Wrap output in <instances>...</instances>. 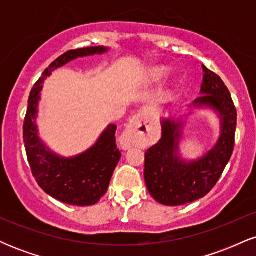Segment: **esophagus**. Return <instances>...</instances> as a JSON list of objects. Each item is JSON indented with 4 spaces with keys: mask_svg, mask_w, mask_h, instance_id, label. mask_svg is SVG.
Masks as SVG:
<instances>
[{
    "mask_svg": "<svg viewBox=\"0 0 256 256\" xmlns=\"http://www.w3.org/2000/svg\"><path fill=\"white\" fill-rule=\"evenodd\" d=\"M143 125V116L142 114H138V116H134V118L130 119V122H128L126 125L125 131H124V137L122 140H125L126 143H132L134 140H136V138H138L140 134H146V128L148 126H143V131H140V126Z\"/></svg>",
    "mask_w": 256,
    "mask_h": 256,
    "instance_id": "obj_1",
    "label": "esophagus"
}]
</instances>
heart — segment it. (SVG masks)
Returning a JSON list of instances; mask_svg holds the SVG:
<instances>
[{
    "label": "heart",
    "mask_w": 256,
    "mask_h": 256,
    "mask_svg": "<svg viewBox=\"0 0 256 256\" xmlns=\"http://www.w3.org/2000/svg\"><path fill=\"white\" fill-rule=\"evenodd\" d=\"M168 68H166V67H158V68H155L152 70V71L149 73V77H148V80H146V83L149 85H155L158 84V82L162 80L164 78H166L167 76H168Z\"/></svg>",
    "instance_id": "heart-1"
}]
</instances>
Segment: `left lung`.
I'll use <instances>...</instances> for the list:
<instances>
[{
  "label": "left lung",
  "instance_id": "obj_1",
  "mask_svg": "<svg viewBox=\"0 0 256 256\" xmlns=\"http://www.w3.org/2000/svg\"><path fill=\"white\" fill-rule=\"evenodd\" d=\"M202 70L201 96L179 118H161L162 137L146 152V185L161 204H186L207 195L219 180L234 152L237 112L230 91L219 76L204 64ZM195 109H210L218 116L220 137L202 157L186 160L178 152V143L187 116Z\"/></svg>",
  "mask_w": 256,
  "mask_h": 256
}]
</instances>
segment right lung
Returning a JSON list of instances; mask_svg holds the SVG:
<instances>
[{"label": "right lung", "instance_id": "obj_1", "mask_svg": "<svg viewBox=\"0 0 256 256\" xmlns=\"http://www.w3.org/2000/svg\"><path fill=\"white\" fill-rule=\"evenodd\" d=\"M108 50V46H100L64 52L43 72L28 98L24 122V143L32 174L48 195L67 204L92 206L107 192L114 170L122 158L116 142V125H108L86 150L70 158L58 155L46 146L38 134L40 91L44 80L55 70L78 58L101 55Z\"/></svg>", "mask_w": 256, "mask_h": 256}]
</instances>
